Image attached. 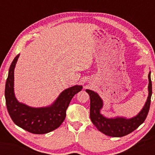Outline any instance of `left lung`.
Returning <instances> with one entry per match:
<instances>
[{
  "mask_svg": "<svg viewBox=\"0 0 155 155\" xmlns=\"http://www.w3.org/2000/svg\"><path fill=\"white\" fill-rule=\"evenodd\" d=\"M149 96L143 109L136 117L131 118L116 117L108 118L101 114V109L103 108V103L101 97L95 92L87 89L86 92L89 94L91 100L90 117L95 127L101 132L106 135L113 137H121L127 135L136 130L141 124L144 123L149 113L150 98L152 95V82L150 78V72L149 74Z\"/></svg>",
  "mask_w": 155,
  "mask_h": 155,
  "instance_id": "1",
  "label": "left lung"
}]
</instances>
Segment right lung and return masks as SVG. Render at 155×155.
I'll use <instances>...</instances> for the list:
<instances>
[{
  "label": "right lung",
  "instance_id": "add662e5",
  "mask_svg": "<svg viewBox=\"0 0 155 155\" xmlns=\"http://www.w3.org/2000/svg\"><path fill=\"white\" fill-rule=\"evenodd\" d=\"M19 54L14 58L8 71L5 85L6 108L12 121L23 129L33 134H46L61 126L66 117L70 102L83 87L75 85L62 91L51 106L42 108L28 107L16 100L14 93V69Z\"/></svg>",
  "mask_w": 155,
  "mask_h": 155
}]
</instances>
